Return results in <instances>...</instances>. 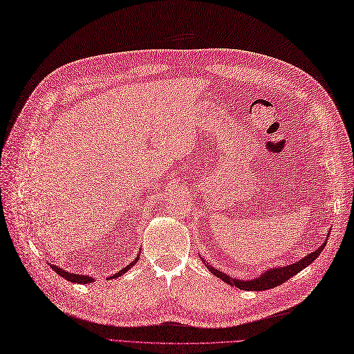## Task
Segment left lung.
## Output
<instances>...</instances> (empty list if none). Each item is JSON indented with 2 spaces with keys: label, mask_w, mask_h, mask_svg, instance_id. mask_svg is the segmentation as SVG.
<instances>
[{
  "label": "left lung",
  "mask_w": 354,
  "mask_h": 354,
  "mask_svg": "<svg viewBox=\"0 0 354 354\" xmlns=\"http://www.w3.org/2000/svg\"><path fill=\"white\" fill-rule=\"evenodd\" d=\"M326 245V242H324L318 250L315 252H310L309 255L304 257L302 259H299L297 263H293V264H289L286 267H276V268H271V270H267L264 271L263 274H261L259 277L257 279H252V280H238V279H233L230 276H227V274L218 271L217 268L212 267L210 264H207V268L210 272H213L216 277H218L220 280H223L225 283L230 284V286H234L238 287V289H242V290H252V292H263V290H268V289H272V287H277L280 284H283L284 281L289 280L290 277H293L295 274H297L299 271H302L304 268H306L309 264H312L313 261H315L322 250L324 246Z\"/></svg>",
  "instance_id": "1"
}]
</instances>
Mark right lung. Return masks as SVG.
I'll list each match as a JSON object with an SVG mask.
<instances>
[{
  "instance_id": "1",
  "label": "right lung",
  "mask_w": 354,
  "mask_h": 354,
  "mask_svg": "<svg viewBox=\"0 0 354 354\" xmlns=\"http://www.w3.org/2000/svg\"><path fill=\"white\" fill-rule=\"evenodd\" d=\"M140 257V255H138ZM138 257L133 261V263L131 264H128L125 268H122L121 271H118V272H115V274H112V276L109 277V279H116V277H120V276H122V274H125L131 267H133L137 261H138ZM50 268L54 270L57 274H59V276L62 277V279H65V280H68V281H73V283H82V284H87V283H91L95 279L93 277H88V276H82V274H73V272H68V271H65V270H62V268H59V267H57V266H50Z\"/></svg>"
}]
</instances>
